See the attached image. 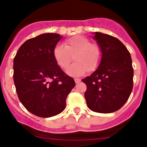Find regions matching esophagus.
I'll use <instances>...</instances> for the list:
<instances>
[{"mask_svg": "<svg viewBox=\"0 0 147 147\" xmlns=\"http://www.w3.org/2000/svg\"><path fill=\"white\" fill-rule=\"evenodd\" d=\"M74 81H75V82H76V84H78V83H80V82H81V78H74Z\"/></svg>", "mask_w": 147, "mask_h": 147, "instance_id": "34e87169", "label": "esophagus"}]
</instances>
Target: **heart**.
Here are the masks:
<instances>
[{
  "label": "heart",
  "mask_w": 147,
  "mask_h": 147,
  "mask_svg": "<svg viewBox=\"0 0 147 147\" xmlns=\"http://www.w3.org/2000/svg\"><path fill=\"white\" fill-rule=\"evenodd\" d=\"M53 55L58 66L64 70L68 68L74 56L76 62L68 69L67 74L78 76L87 71H95L101 63L103 52L97 43L91 42L84 36H75L67 39L63 46L56 45Z\"/></svg>",
  "instance_id": "b5f03b06"
}]
</instances>
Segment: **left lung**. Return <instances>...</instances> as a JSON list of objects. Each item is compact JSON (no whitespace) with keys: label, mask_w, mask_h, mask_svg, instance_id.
<instances>
[{"label":"left lung","mask_w":147,"mask_h":147,"mask_svg":"<svg viewBox=\"0 0 147 147\" xmlns=\"http://www.w3.org/2000/svg\"><path fill=\"white\" fill-rule=\"evenodd\" d=\"M103 56L98 69L82 79L87 106L93 111L108 114L117 111L127 101L133 88L134 69L130 53L114 36L96 32L94 37Z\"/></svg>","instance_id":"obj_1"}]
</instances>
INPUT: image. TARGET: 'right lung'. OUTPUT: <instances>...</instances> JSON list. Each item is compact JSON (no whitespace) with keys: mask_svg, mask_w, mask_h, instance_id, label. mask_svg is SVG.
Returning <instances> with one entry per match:
<instances>
[{"mask_svg":"<svg viewBox=\"0 0 147 147\" xmlns=\"http://www.w3.org/2000/svg\"><path fill=\"white\" fill-rule=\"evenodd\" d=\"M62 36L43 33L21 45L13 59V81L18 97L29 112L48 118L66 108L75 86L55 61L53 51Z\"/></svg>","mask_w":147,"mask_h":147,"instance_id":"1","label":"right lung"}]
</instances>
